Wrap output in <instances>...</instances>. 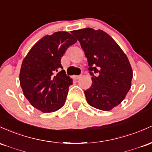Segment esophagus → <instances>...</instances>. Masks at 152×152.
I'll use <instances>...</instances> for the list:
<instances>
[{
	"label": "esophagus",
	"instance_id": "34e87169",
	"mask_svg": "<svg viewBox=\"0 0 152 152\" xmlns=\"http://www.w3.org/2000/svg\"><path fill=\"white\" fill-rule=\"evenodd\" d=\"M81 75H77V76H74L73 77V78H74V80H78L80 79V78L81 77Z\"/></svg>",
	"mask_w": 152,
	"mask_h": 152
}]
</instances>
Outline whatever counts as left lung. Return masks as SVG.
<instances>
[{
  "label": "left lung",
  "mask_w": 152,
  "mask_h": 152,
  "mask_svg": "<svg viewBox=\"0 0 152 152\" xmlns=\"http://www.w3.org/2000/svg\"><path fill=\"white\" fill-rule=\"evenodd\" d=\"M71 33L80 43L92 76V85L85 91L87 102L99 110H110L121 103L131 88L133 71L129 59L103 31L85 28Z\"/></svg>",
  "instance_id": "obj_1"
}]
</instances>
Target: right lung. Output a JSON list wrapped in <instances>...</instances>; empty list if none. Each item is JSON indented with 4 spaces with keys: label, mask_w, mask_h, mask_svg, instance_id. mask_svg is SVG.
<instances>
[{
    "label": "right lung",
    "mask_w": 152,
    "mask_h": 152,
    "mask_svg": "<svg viewBox=\"0 0 152 152\" xmlns=\"http://www.w3.org/2000/svg\"><path fill=\"white\" fill-rule=\"evenodd\" d=\"M76 42L66 31L46 35L22 62L19 80L23 95L32 106L43 113L57 111L64 105L72 80L64 70H58L63 69L61 58L64 52Z\"/></svg>",
    "instance_id": "1"
}]
</instances>
